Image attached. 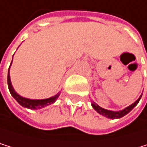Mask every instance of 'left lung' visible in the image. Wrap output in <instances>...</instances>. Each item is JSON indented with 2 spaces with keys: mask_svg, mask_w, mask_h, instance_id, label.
Returning a JSON list of instances; mask_svg holds the SVG:
<instances>
[{
  "mask_svg": "<svg viewBox=\"0 0 147 147\" xmlns=\"http://www.w3.org/2000/svg\"><path fill=\"white\" fill-rule=\"evenodd\" d=\"M141 96H142V94L139 96V98L135 102H133L132 104H130L129 106H128V107H126L125 109H123V110H121V111H110V110H106V109H103V108H102V107H100L97 103H95L94 102H92V107L97 111V113H99V114H101V115H102V116H104V117H106V118H109V119H119V118H121V117H123V116H125L126 114H128L129 111L137 105V104L138 103V102H139V100L141 99Z\"/></svg>",
  "mask_w": 147,
  "mask_h": 147,
  "instance_id": "obj_1",
  "label": "left lung"
}]
</instances>
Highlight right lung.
Returning a JSON list of instances; mask_svg holds the SVG:
<instances>
[{
	"label": "right lung",
	"instance_id": "1",
	"mask_svg": "<svg viewBox=\"0 0 147 147\" xmlns=\"http://www.w3.org/2000/svg\"><path fill=\"white\" fill-rule=\"evenodd\" d=\"M13 60V58H12ZM12 63V61H11ZM11 66V64H10ZM9 66V68H10ZM9 71H8V86H9V90L10 92V94L13 96V98L20 104L21 106H23L24 108H28L30 110H38V109H42L45 106H48L50 104L53 103L58 97L60 96L61 93H58L55 95L52 96L50 98H46V99H29V98H26L23 97V96L19 95L13 88L12 84H11L10 81V76H9Z\"/></svg>",
	"mask_w": 147,
	"mask_h": 147
}]
</instances>
